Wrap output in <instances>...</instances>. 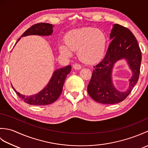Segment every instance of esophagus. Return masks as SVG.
<instances>
[{
  "instance_id": "1",
  "label": "esophagus",
  "mask_w": 148,
  "mask_h": 148,
  "mask_svg": "<svg viewBox=\"0 0 148 148\" xmlns=\"http://www.w3.org/2000/svg\"><path fill=\"white\" fill-rule=\"evenodd\" d=\"M73 68L74 69H76V70H79V69H81V68H82V67H81V65L79 64H74L73 65Z\"/></svg>"
}]
</instances>
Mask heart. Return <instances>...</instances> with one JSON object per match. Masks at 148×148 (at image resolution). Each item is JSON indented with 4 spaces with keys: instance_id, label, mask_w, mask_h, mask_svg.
<instances>
[{
    "instance_id": "1",
    "label": "heart",
    "mask_w": 148,
    "mask_h": 148,
    "mask_svg": "<svg viewBox=\"0 0 148 148\" xmlns=\"http://www.w3.org/2000/svg\"><path fill=\"white\" fill-rule=\"evenodd\" d=\"M65 42L60 43L61 54L71 56L78 50L81 60L92 64L99 61L103 55L106 46V37L102 30L92 27L82 28L69 32Z\"/></svg>"
}]
</instances>
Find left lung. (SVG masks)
<instances>
[{
  "mask_svg": "<svg viewBox=\"0 0 148 148\" xmlns=\"http://www.w3.org/2000/svg\"><path fill=\"white\" fill-rule=\"evenodd\" d=\"M111 42L102 60L93 67L92 76L88 85V93L95 101L113 104L122 102L137 84L140 74L142 55L137 40L131 31L119 24H114L110 34ZM122 58L127 60L133 71L130 86L119 92L113 85L111 73L114 63Z\"/></svg>",
  "mask_w": 148,
  "mask_h": 148,
  "instance_id": "1",
  "label": "left lung"
}]
</instances>
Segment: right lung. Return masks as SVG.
<instances>
[{
  "mask_svg": "<svg viewBox=\"0 0 148 148\" xmlns=\"http://www.w3.org/2000/svg\"><path fill=\"white\" fill-rule=\"evenodd\" d=\"M53 27L54 26H53V25L50 23H37L28 29L22 34L21 37L29 35L49 36L53 33ZM20 39V38L18 40L16 43ZM71 71V65H67L64 68L57 69L53 72V76L49 81L48 85L40 92L34 95L25 96L21 95L14 90L13 86L12 87L17 95L27 103L35 106L49 105L55 102L60 95L65 78L70 73Z\"/></svg>",
  "mask_w": 148,
  "mask_h": 148,
  "instance_id": "right-lung-1",
  "label": "right lung"
}]
</instances>
